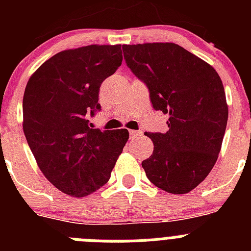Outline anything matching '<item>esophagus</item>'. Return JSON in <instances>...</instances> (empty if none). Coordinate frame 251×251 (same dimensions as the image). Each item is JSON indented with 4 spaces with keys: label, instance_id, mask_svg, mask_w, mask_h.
Here are the masks:
<instances>
[{
    "label": "esophagus",
    "instance_id": "1",
    "mask_svg": "<svg viewBox=\"0 0 251 251\" xmlns=\"http://www.w3.org/2000/svg\"><path fill=\"white\" fill-rule=\"evenodd\" d=\"M130 138H138V137L142 136L141 130H129Z\"/></svg>",
    "mask_w": 251,
    "mask_h": 251
}]
</instances>
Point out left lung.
Returning a JSON list of instances; mask_svg holds the SVG:
<instances>
[{
  "instance_id": "1",
  "label": "left lung",
  "mask_w": 251,
  "mask_h": 251,
  "mask_svg": "<svg viewBox=\"0 0 251 251\" xmlns=\"http://www.w3.org/2000/svg\"><path fill=\"white\" fill-rule=\"evenodd\" d=\"M123 52L148 86L153 108L170 117L166 133H145L154 147L142 167L163 191L187 194L207 177L220 153L229 117L223 81L210 64L177 44L123 45Z\"/></svg>"
}]
</instances>
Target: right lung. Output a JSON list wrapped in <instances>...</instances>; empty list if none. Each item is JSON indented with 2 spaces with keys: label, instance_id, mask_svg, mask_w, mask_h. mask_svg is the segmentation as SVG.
Masks as SVG:
<instances>
[{
  "label": "right lung",
  "instance_id": "add662e5",
  "mask_svg": "<svg viewBox=\"0 0 251 251\" xmlns=\"http://www.w3.org/2000/svg\"><path fill=\"white\" fill-rule=\"evenodd\" d=\"M122 45H88L57 52L31 75L22 127L44 176L57 190L85 197L105 185L129 138L100 130L86 115L100 109L99 88L122 64Z\"/></svg>",
  "mask_w": 251,
  "mask_h": 251
}]
</instances>
